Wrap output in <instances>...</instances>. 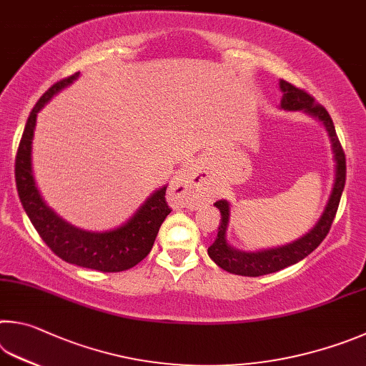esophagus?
Instances as JSON below:
<instances>
[{
    "instance_id": "1",
    "label": "esophagus",
    "mask_w": 366,
    "mask_h": 366,
    "mask_svg": "<svg viewBox=\"0 0 366 366\" xmlns=\"http://www.w3.org/2000/svg\"><path fill=\"white\" fill-rule=\"evenodd\" d=\"M207 189L206 178L194 164L184 165L170 183V194L183 201L199 199L207 193Z\"/></svg>"
}]
</instances>
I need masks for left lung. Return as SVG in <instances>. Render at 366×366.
Returning a JSON list of instances; mask_svg holds the SVG:
<instances>
[{
  "label": "left lung",
  "mask_w": 366,
  "mask_h": 366,
  "mask_svg": "<svg viewBox=\"0 0 366 366\" xmlns=\"http://www.w3.org/2000/svg\"><path fill=\"white\" fill-rule=\"evenodd\" d=\"M280 88L281 92H283L281 107L290 109V111H305L315 115V117H318L325 124L326 130L330 133L332 151H335L336 182L328 201V206H326L322 219L318 220L315 228H313L310 233H307L304 238L297 239L296 242H292V244L262 252H241L234 251L233 247L228 246L225 233L229 219V206L227 201H217L214 206H217V209H220L222 222L219 225V233H217L214 244L207 249L209 257L220 268H223V270L234 274H241V277H260V274L280 272L292 264H297L299 260L307 257L312 251H315L320 246V242H322L326 238V234L330 233V228L336 217L339 201H341L345 184V154L341 146V141L337 138L335 124H332L328 111H326L322 104H318L310 93H307L302 88L294 86L290 81L281 80Z\"/></svg>",
  "instance_id": "obj_1"
}]
</instances>
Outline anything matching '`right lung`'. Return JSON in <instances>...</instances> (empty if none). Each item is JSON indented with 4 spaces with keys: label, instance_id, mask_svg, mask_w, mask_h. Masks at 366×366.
Segmentation results:
<instances>
[{
    "label": "right lung",
    "instance_id": "right-lung-1",
    "mask_svg": "<svg viewBox=\"0 0 366 366\" xmlns=\"http://www.w3.org/2000/svg\"><path fill=\"white\" fill-rule=\"evenodd\" d=\"M80 72L56 81L31 109L16 154V187L24 210L41 239L57 257L96 272H124L139 264L151 252L159 228L172 212L165 201L167 187L156 191L130 222L106 233H89L69 225L51 210L35 187L31 175V138L36 114L53 96L72 83Z\"/></svg>",
    "mask_w": 366,
    "mask_h": 366
}]
</instances>
